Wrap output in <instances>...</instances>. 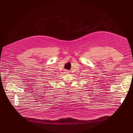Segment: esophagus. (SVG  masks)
<instances>
[{"instance_id":"obj_1","label":"esophagus","mask_w":133,"mask_h":133,"mask_svg":"<svg viewBox=\"0 0 133 133\" xmlns=\"http://www.w3.org/2000/svg\"><path fill=\"white\" fill-rule=\"evenodd\" d=\"M65 72L66 73H69L70 72L69 71H68V70H65Z\"/></svg>"}]
</instances>
